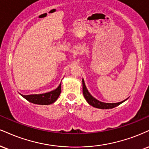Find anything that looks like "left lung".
<instances>
[{"instance_id":"obj_1","label":"left lung","mask_w":149,"mask_h":149,"mask_svg":"<svg viewBox=\"0 0 149 149\" xmlns=\"http://www.w3.org/2000/svg\"><path fill=\"white\" fill-rule=\"evenodd\" d=\"M82 93H83L84 97L86 99L87 103H88L89 105H92V106L96 107V108L99 109H111L113 108V107H115L118 105H119L120 104L123 103L125 101H126L127 99L124 100V101L119 102V103H103V102H101L98 100L96 99V98L93 97V96L89 94V92L87 90V87H86L85 82H84V80L82 79Z\"/></svg>"}]
</instances>
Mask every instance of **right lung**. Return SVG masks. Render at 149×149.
Instances as JSON below:
<instances>
[{"mask_svg": "<svg viewBox=\"0 0 149 149\" xmlns=\"http://www.w3.org/2000/svg\"><path fill=\"white\" fill-rule=\"evenodd\" d=\"M61 93V84L56 89L50 92L40 94H21L23 98L30 103L38 104V105H50L53 103L57 99Z\"/></svg>", "mask_w": 149, "mask_h": 149, "instance_id": "add662e5", "label": "right lung"}]
</instances>
